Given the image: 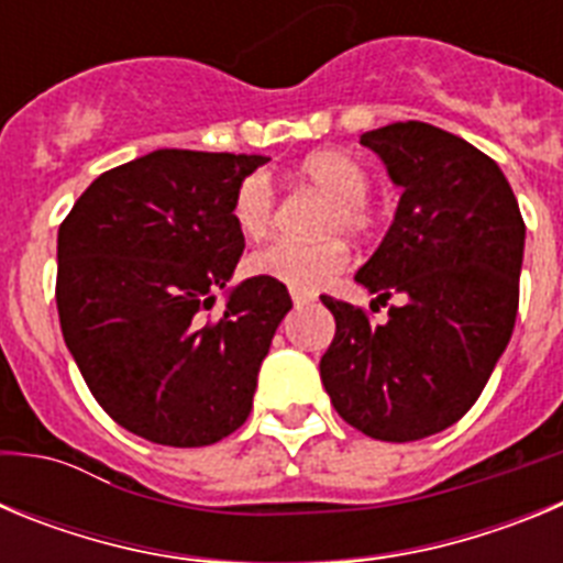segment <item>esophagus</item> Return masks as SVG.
<instances>
[{"label":"esophagus","instance_id":"1","mask_svg":"<svg viewBox=\"0 0 563 563\" xmlns=\"http://www.w3.org/2000/svg\"><path fill=\"white\" fill-rule=\"evenodd\" d=\"M310 301H316V296H312V292L292 290V305L296 307H305V305H310Z\"/></svg>","mask_w":563,"mask_h":563}]
</instances>
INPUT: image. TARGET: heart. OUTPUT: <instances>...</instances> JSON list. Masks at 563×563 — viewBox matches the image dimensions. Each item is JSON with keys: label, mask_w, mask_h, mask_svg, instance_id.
<instances>
[{"label": "heart", "mask_w": 563, "mask_h": 563, "mask_svg": "<svg viewBox=\"0 0 563 563\" xmlns=\"http://www.w3.org/2000/svg\"><path fill=\"white\" fill-rule=\"evenodd\" d=\"M296 177L327 197L316 220L318 233L343 231L361 236L372 228L369 211V172L341 148H321L307 154L296 166ZM231 217L239 233L247 239L265 236L276 217V191L262 172L247 174L239 183L231 200ZM350 262V251L338 236L318 239H273L251 253V267L256 276L282 282L290 290L312 292L341 273Z\"/></svg>", "instance_id": "heart-1"}]
</instances>
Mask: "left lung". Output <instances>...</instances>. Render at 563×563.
<instances>
[{
	"label": "left lung",
	"mask_w": 563,
	"mask_h": 563,
	"mask_svg": "<svg viewBox=\"0 0 563 563\" xmlns=\"http://www.w3.org/2000/svg\"><path fill=\"white\" fill-rule=\"evenodd\" d=\"M402 188L389 233L357 271L389 307L321 296L335 338L321 380L338 415L372 440L411 442L449 429L485 389L514 335L525 220L485 152L422 121L361 134ZM372 301V310H375Z\"/></svg>",
	"instance_id": "1"
}]
</instances>
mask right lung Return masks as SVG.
<instances>
[{
  "label": "right lung",
  "mask_w": 563,
  "mask_h": 563,
  "mask_svg": "<svg viewBox=\"0 0 563 563\" xmlns=\"http://www.w3.org/2000/svg\"><path fill=\"white\" fill-rule=\"evenodd\" d=\"M262 154L157 152L109 168L58 228L62 335L118 426L200 449L247 420L262 357L292 307L253 276L213 312L245 251L233 191Z\"/></svg>",
  "instance_id": "obj_1"
}]
</instances>
